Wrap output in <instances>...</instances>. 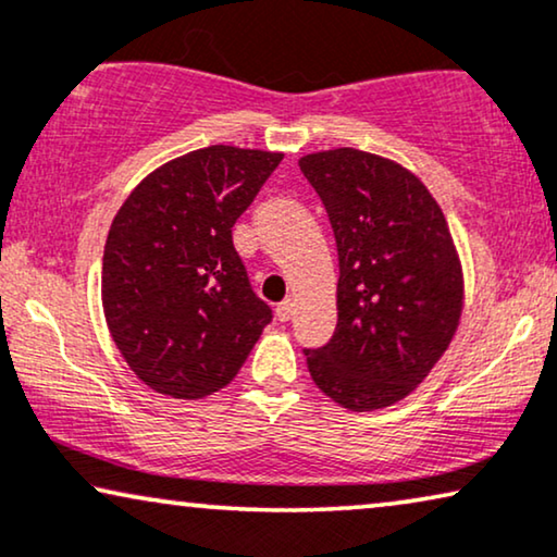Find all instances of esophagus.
Instances as JSON below:
<instances>
[{
	"label": "esophagus",
	"mask_w": 557,
	"mask_h": 557,
	"mask_svg": "<svg viewBox=\"0 0 557 557\" xmlns=\"http://www.w3.org/2000/svg\"><path fill=\"white\" fill-rule=\"evenodd\" d=\"M274 313H277L280 321H290V318L295 315V300H290V298L283 300L277 308H274Z\"/></svg>",
	"instance_id": "34e87169"
}]
</instances>
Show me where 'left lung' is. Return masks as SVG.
I'll list each match as a JSON object with an SVG mask.
<instances>
[{
  "mask_svg": "<svg viewBox=\"0 0 557 557\" xmlns=\"http://www.w3.org/2000/svg\"><path fill=\"white\" fill-rule=\"evenodd\" d=\"M302 175L329 213L338 251V323L302 348L308 372L338 405H395L425 380L458 329L463 277L446 216L412 173L338 147L306 154Z\"/></svg>",
  "mask_w": 557,
  "mask_h": 557,
  "instance_id": "1",
  "label": "left lung"
}]
</instances>
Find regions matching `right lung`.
I'll return each mask as SVG.
<instances>
[{"label": "right lung", "mask_w": 557, "mask_h": 557, "mask_svg": "<svg viewBox=\"0 0 557 557\" xmlns=\"http://www.w3.org/2000/svg\"><path fill=\"white\" fill-rule=\"evenodd\" d=\"M280 160L226 145L188 152L147 175L111 221L103 315L132 372L160 395L226 387L272 321L232 226Z\"/></svg>", "instance_id": "obj_1"}]
</instances>
